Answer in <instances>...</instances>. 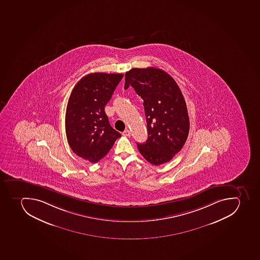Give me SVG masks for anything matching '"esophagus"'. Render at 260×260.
I'll return each mask as SVG.
<instances>
[{"label":"esophagus","mask_w":260,"mask_h":260,"mask_svg":"<svg viewBox=\"0 0 260 260\" xmlns=\"http://www.w3.org/2000/svg\"><path fill=\"white\" fill-rule=\"evenodd\" d=\"M122 135L126 136V137H130V136H131V132L129 131L128 129L125 130V131L122 133Z\"/></svg>","instance_id":"esophagus-1"}]
</instances>
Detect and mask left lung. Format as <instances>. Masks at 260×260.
Here are the masks:
<instances>
[{
    "label": "left lung",
    "mask_w": 260,
    "mask_h": 260,
    "mask_svg": "<svg viewBox=\"0 0 260 260\" xmlns=\"http://www.w3.org/2000/svg\"><path fill=\"white\" fill-rule=\"evenodd\" d=\"M134 88L143 100L148 138L138 148L154 166L173 159L185 143L189 118L185 101L173 77L159 68H133L125 74L124 89Z\"/></svg>",
    "instance_id": "1"
}]
</instances>
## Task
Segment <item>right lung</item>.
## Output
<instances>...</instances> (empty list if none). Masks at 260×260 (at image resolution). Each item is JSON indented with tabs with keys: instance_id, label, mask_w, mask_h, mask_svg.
<instances>
[{
	"instance_id": "right-lung-1",
	"label": "right lung",
	"mask_w": 260,
	"mask_h": 260,
	"mask_svg": "<svg viewBox=\"0 0 260 260\" xmlns=\"http://www.w3.org/2000/svg\"><path fill=\"white\" fill-rule=\"evenodd\" d=\"M123 74L96 72L77 82L66 111V134L72 151L96 163L107 155L121 134L110 126L105 107Z\"/></svg>"
}]
</instances>
